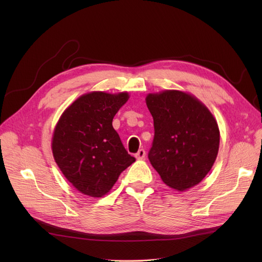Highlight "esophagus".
Segmentation results:
<instances>
[{"label": "esophagus", "mask_w": 262, "mask_h": 262, "mask_svg": "<svg viewBox=\"0 0 262 262\" xmlns=\"http://www.w3.org/2000/svg\"><path fill=\"white\" fill-rule=\"evenodd\" d=\"M135 156H136L137 159H143L145 157V150H144V148H140L138 152L136 153Z\"/></svg>", "instance_id": "obj_1"}]
</instances>
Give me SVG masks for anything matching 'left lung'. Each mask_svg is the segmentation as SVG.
Segmentation results:
<instances>
[{
    "mask_svg": "<svg viewBox=\"0 0 262 262\" xmlns=\"http://www.w3.org/2000/svg\"><path fill=\"white\" fill-rule=\"evenodd\" d=\"M146 105L155 130L150 164L173 189L198 185L217 155L220 132L213 116L194 96L176 90L148 94Z\"/></svg>",
    "mask_w": 262,
    "mask_h": 262,
    "instance_id": "1",
    "label": "left lung"
}]
</instances>
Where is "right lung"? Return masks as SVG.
<instances>
[{
	"mask_svg": "<svg viewBox=\"0 0 262 262\" xmlns=\"http://www.w3.org/2000/svg\"><path fill=\"white\" fill-rule=\"evenodd\" d=\"M128 94L91 92L81 95L60 117L52 149L62 174L81 193L106 194L136 160L113 127V119Z\"/></svg>",
	"mask_w": 262,
	"mask_h": 262,
	"instance_id": "right-lung-1",
	"label": "right lung"
}]
</instances>
